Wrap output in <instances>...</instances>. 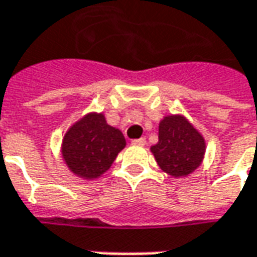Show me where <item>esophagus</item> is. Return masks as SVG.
I'll return each instance as SVG.
<instances>
[{"instance_id": "obj_1", "label": "esophagus", "mask_w": 257, "mask_h": 257, "mask_svg": "<svg viewBox=\"0 0 257 257\" xmlns=\"http://www.w3.org/2000/svg\"><path fill=\"white\" fill-rule=\"evenodd\" d=\"M146 139H136V140H133L132 141V144L133 146H139V147H143V146H146Z\"/></svg>"}]
</instances>
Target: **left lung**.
Instances as JSON below:
<instances>
[{
	"mask_svg": "<svg viewBox=\"0 0 257 257\" xmlns=\"http://www.w3.org/2000/svg\"><path fill=\"white\" fill-rule=\"evenodd\" d=\"M151 151L162 171L175 178L192 173L201 164L204 140L182 116H168L159 124L158 144Z\"/></svg>",
	"mask_w": 257,
	"mask_h": 257,
	"instance_id": "8db88e82",
	"label": "left lung"
}]
</instances>
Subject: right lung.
I'll list each match as a JSON object with an SVG mask.
<instances>
[{"instance_id":"1","label":"right lung","mask_w":257,"mask_h":257,"mask_svg":"<svg viewBox=\"0 0 257 257\" xmlns=\"http://www.w3.org/2000/svg\"><path fill=\"white\" fill-rule=\"evenodd\" d=\"M124 146L121 132L107 124L102 114L92 113L65 134L63 157L72 172L95 179L110 168Z\"/></svg>"}]
</instances>
